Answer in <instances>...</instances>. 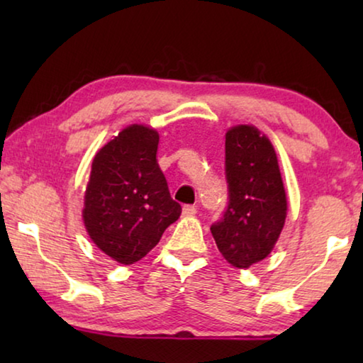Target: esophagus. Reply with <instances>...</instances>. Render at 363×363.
<instances>
[{
	"label": "esophagus",
	"instance_id": "34e87169",
	"mask_svg": "<svg viewBox=\"0 0 363 363\" xmlns=\"http://www.w3.org/2000/svg\"><path fill=\"white\" fill-rule=\"evenodd\" d=\"M182 213L186 214V216H194V214L196 213V206L195 205H186L182 208Z\"/></svg>",
	"mask_w": 363,
	"mask_h": 363
}]
</instances>
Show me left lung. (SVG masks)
Wrapping results in <instances>:
<instances>
[{"label":"left lung","instance_id":"obj_1","mask_svg":"<svg viewBox=\"0 0 363 363\" xmlns=\"http://www.w3.org/2000/svg\"><path fill=\"white\" fill-rule=\"evenodd\" d=\"M225 179L229 203L211 233L227 262L247 269L267 257L286 218L277 153L257 128L238 125L227 131Z\"/></svg>","mask_w":363,"mask_h":363}]
</instances>
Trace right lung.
I'll use <instances>...</instances> for the list:
<instances>
[{
	"instance_id": "1",
	"label": "right lung",
	"mask_w": 363,
	"mask_h": 363,
	"mask_svg": "<svg viewBox=\"0 0 363 363\" xmlns=\"http://www.w3.org/2000/svg\"><path fill=\"white\" fill-rule=\"evenodd\" d=\"M158 133L131 125L96 153L84 194L91 240L120 264H134L181 216L157 162Z\"/></svg>"
}]
</instances>
